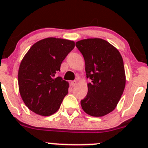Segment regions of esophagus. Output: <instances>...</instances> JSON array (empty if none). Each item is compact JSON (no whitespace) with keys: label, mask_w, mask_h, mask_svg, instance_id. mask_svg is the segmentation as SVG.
<instances>
[{"label":"esophagus","mask_w":148,"mask_h":148,"mask_svg":"<svg viewBox=\"0 0 148 148\" xmlns=\"http://www.w3.org/2000/svg\"><path fill=\"white\" fill-rule=\"evenodd\" d=\"M77 82L75 81V80H73V81H71V86H74L76 85Z\"/></svg>","instance_id":"obj_1"}]
</instances>
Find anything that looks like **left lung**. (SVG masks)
<instances>
[{
    "label": "left lung",
    "mask_w": 148,
    "mask_h": 148,
    "mask_svg": "<svg viewBox=\"0 0 148 148\" xmlns=\"http://www.w3.org/2000/svg\"><path fill=\"white\" fill-rule=\"evenodd\" d=\"M76 47L85 60L87 95L80 104L90 116H103L115 109L126 85L123 58L116 48L101 38L79 40Z\"/></svg>",
    "instance_id": "left-lung-1"
}]
</instances>
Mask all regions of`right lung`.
<instances>
[{
  "label": "right lung",
  "mask_w": 148,
  "mask_h": 148,
  "mask_svg": "<svg viewBox=\"0 0 148 148\" xmlns=\"http://www.w3.org/2000/svg\"><path fill=\"white\" fill-rule=\"evenodd\" d=\"M74 44L69 40L45 38L34 43L22 59L18 73L19 92L35 114L50 116L60 108L69 84L56 74Z\"/></svg>",
  "instance_id": "add662e5"
}]
</instances>
